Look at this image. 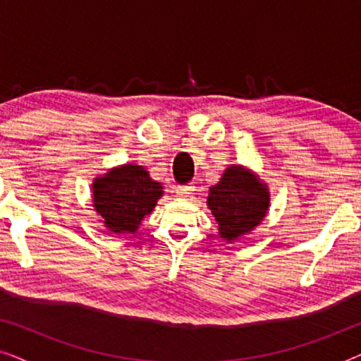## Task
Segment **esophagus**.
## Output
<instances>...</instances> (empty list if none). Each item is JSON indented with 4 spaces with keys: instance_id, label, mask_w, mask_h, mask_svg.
I'll return each mask as SVG.
<instances>
[{
    "instance_id": "1",
    "label": "esophagus",
    "mask_w": 361,
    "mask_h": 361,
    "mask_svg": "<svg viewBox=\"0 0 361 361\" xmlns=\"http://www.w3.org/2000/svg\"><path fill=\"white\" fill-rule=\"evenodd\" d=\"M192 192H194V185L187 184V185H177L176 187V195L177 197H189Z\"/></svg>"
}]
</instances>
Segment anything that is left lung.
<instances>
[{"label":"left lung","instance_id":"8db88e82","mask_svg":"<svg viewBox=\"0 0 361 361\" xmlns=\"http://www.w3.org/2000/svg\"><path fill=\"white\" fill-rule=\"evenodd\" d=\"M269 189L258 174L241 164L226 167L219 184L212 185L207 207L219 224V235L231 243L253 231L269 210Z\"/></svg>","mask_w":361,"mask_h":361}]
</instances>
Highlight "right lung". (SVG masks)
Returning <instances> with one entry per match:
<instances>
[{
    "mask_svg": "<svg viewBox=\"0 0 361 361\" xmlns=\"http://www.w3.org/2000/svg\"><path fill=\"white\" fill-rule=\"evenodd\" d=\"M161 182L145 166L121 164L92 182V204L111 233H135L164 195Z\"/></svg>",
    "mask_w": 361,
    "mask_h": 361,
    "instance_id": "right-lung-1",
    "label": "right lung"
}]
</instances>
